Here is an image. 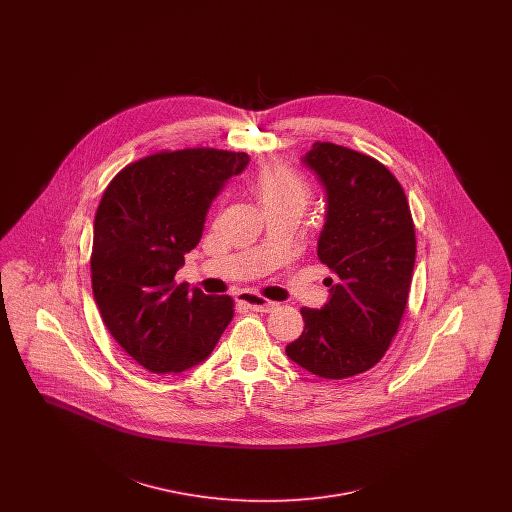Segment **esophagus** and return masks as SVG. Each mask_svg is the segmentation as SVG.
<instances>
[{"label":"esophagus","mask_w":512,"mask_h":512,"mask_svg":"<svg viewBox=\"0 0 512 512\" xmlns=\"http://www.w3.org/2000/svg\"><path fill=\"white\" fill-rule=\"evenodd\" d=\"M238 303L244 305L247 309H251V311H257V313H270L278 307V303L253 292L238 293Z\"/></svg>","instance_id":"1"}]
</instances>
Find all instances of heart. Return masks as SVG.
Returning <instances> with one entry per match:
<instances>
[{
    "label": "heart",
    "mask_w": 512,
    "mask_h": 512,
    "mask_svg": "<svg viewBox=\"0 0 512 512\" xmlns=\"http://www.w3.org/2000/svg\"><path fill=\"white\" fill-rule=\"evenodd\" d=\"M249 190L267 215L274 211L303 213L313 197L307 176L284 161L268 163L267 167L255 172L249 180Z\"/></svg>",
    "instance_id": "1"
}]
</instances>
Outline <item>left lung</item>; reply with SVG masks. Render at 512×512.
<instances>
[{
    "mask_svg": "<svg viewBox=\"0 0 512 512\" xmlns=\"http://www.w3.org/2000/svg\"><path fill=\"white\" fill-rule=\"evenodd\" d=\"M303 163L326 190L317 253L338 278H328L322 309H301L303 334L286 353L311 374L341 380L380 363L399 330L416 257L413 215L397 178L370 155L315 142Z\"/></svg>",
    "mask_w": 512,
    "mask_h": 512,
    "instance_id": "8db88e82",
    "label": "left lung"
}]
</instances>
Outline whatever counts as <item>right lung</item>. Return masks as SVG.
<instances>
[{
    "label": "right lung",
    "mask_w": 512,
    "mask_h": 512,
    "mask_svg": "<svg viewBox=\"0 0 512 512\" xmlns=\"http://www.w3.org/2000/svg\"><path fill=\"white\" fill-rule=\"evenodd\" d=\"M247 163V153L213 147L159 151L126 165L103 192L94 299L109 334L149 372L199 365L234 317L230 295L188 292L174 276L201 240L211 201Z\"/></svg>",
    "instance_id": "right-lung-1"
}]
</instances>
